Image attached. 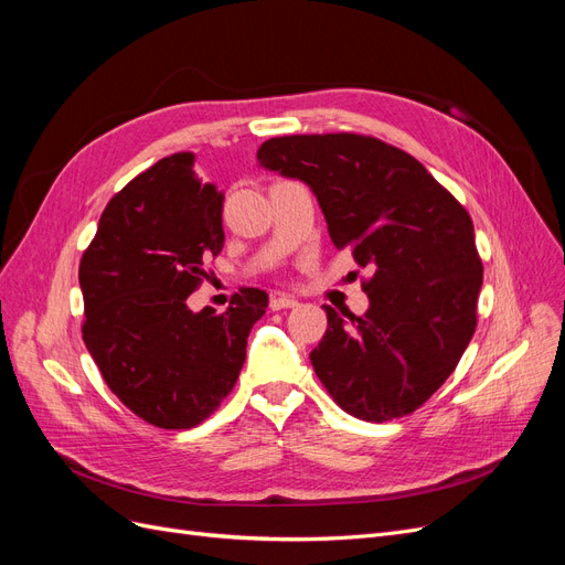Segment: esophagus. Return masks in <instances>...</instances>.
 I'll use <instances>...</instances> for the list:
<instances>
[{"mask_svg": "<svg viewBox=\"0 0 565 565\" xmlns=\"http://www.w3.org/2000/svg\"><path fill=\"white\" fill-rule=\"evenodd\" d=\"M270 311H282V309H292V306H297V299L295 297H287V295H273L270 301Z\"/></svg>", "mask_w": 565, "mask_h": 565, "instance_id": "obj_1", "label": "esophagus"}]
</instances>
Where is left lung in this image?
Segmentation results:
<instances>
[{
    "instance_id": "1",
    "label": "left lung",
    "mask_w": 565,
    "mask_h": 565,
    "mask_svg": "<svg viewBox=\"0 0 565 565\" xmlns=\"http://www.w3.org/2000/svg\"><path fill=\"white\" fill-rule=\"evenodd\" d=\"M256 158L309 183L334 247L372 270L365 316L324 306L328 330L311 351L318 380L358 419L415 413L476 332L483 262L469 212L419 160L374 136H276Z\"/></svg>"
}]
</instances>
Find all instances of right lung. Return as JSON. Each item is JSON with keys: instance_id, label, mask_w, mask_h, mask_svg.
Returning a JSON list of instances; mask_svg holds the SVG:
<instances>
[{"instance_id": "1", "label": "right lung", "mask_w": 565, "mask_h": 565, "mask_svg": "<svg viewBox=\"0 0 565 565\" xmlns=\"http://www.w3.org/2000/svg\"><path fill=\"white\" fill-rule=\"evenodd\" d=\"M174 152L131 179L100 214L79 262L82 339L115 396L160 429H191L233 391L268 295L243 287L224 313L188 309L224 249V193Z\"/></svg>"}]
</instances>
